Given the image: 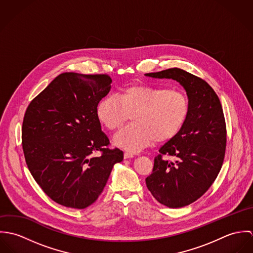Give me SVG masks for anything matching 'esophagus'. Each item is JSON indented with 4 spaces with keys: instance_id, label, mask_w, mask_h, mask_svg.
<instances>
[{
    "instance_id": "esophagus-1",
    "label": "esophagus",
    "mask_w": 253,
    "mask_h": 253,
    "mask_svg": "<svg viewBox=\"0 0 253 253\" xmlns=\"http://www.w3.org/2000/svg\"><path fill=\"white\" fill-rule=\"evenodd\" d=\"M133 157H134V155H133L132 153L126 152V153L124 154V158H125V159H129V158H133Z\"/></svg>"
}]
</instances>
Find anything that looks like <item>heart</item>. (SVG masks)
Returning a JSON list of instances; mask_svg holds the SVG:
<instances>
[{
	"mask_svg": "<svg viewBox=\"0 0 253 253\" xmlns=\"http://www.w3.org/2000/svg\"><path fill=\"white\" fill-rule=\"evenodd\" d=\"M189 114L184 92L163 86L138 84L104 97L96 107L98 121L109 130L120 128L131 115L132 123L119 131L113 144L135 153L146 146L173 138Z\"/></svg>",
	"mask_w": 253,
	"mask_h": 253,
	"instance_id": "b5f03b06",
	"label": "heart"
}]
</instances>
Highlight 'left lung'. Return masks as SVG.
<instances>
[{
  "label": "left lung",
  "instance_id": "obj_1",
  "mask_svg": "<svg viewBox=\"0 0 253 253\" xmlns=\"http://www.w3.org/2000/svg\"><path fill=\"white\" fill-rule=\"evenodd\" d=\"M178 82L189 100V114L180 131L163 145L155 158L148 190L162 205L177 209L200 199L221 169L226 148V125L215 91L204 80L179 68L145 74ZM171 155L174 162L161 158Z\"/></svg>",
  "mask_w": 253,
  "mask_h": 253
}]
</instances>
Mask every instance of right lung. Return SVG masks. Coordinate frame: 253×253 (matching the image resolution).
Instances as JSON below:
<instances>
[{"label":"right lung","instance_id":"1","mask_svg":"<svg viewBox=\"0 0 253 253\" xmlns=\"http://www.w3.org/2000/svg\"><path fill=\"white\" fill-rule=\"evenodd\" d=\"M108 75H58L26 110L22 148L27 167L57 204L83 210L102 193L113 167L124 160L110 150L96 107L108 94ZM100 150L99 157L93 156Z\"/></svg>","mask_w":253,"mask_h":253}]
</instances>
